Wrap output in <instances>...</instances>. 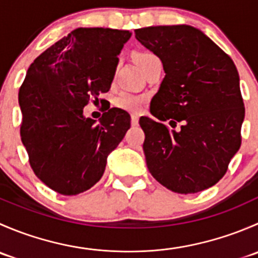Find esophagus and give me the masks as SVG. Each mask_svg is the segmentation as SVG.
<instances>
[{"label": "esophagus", "instance_id": "obj_1", "mask_svg": "<svg viewBox=\"0 0 258 258\" xmlns=\"http://www.w3.org/2000/svg\"><path fill=\"white\" fill-rule=\"evenodd\" d=\"M131 124L132 126H137L139 124V116L137 114H132L131 116Z\"/></svg>", "mask_w": 258, "mask_h": 258}]
</instances>
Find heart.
I'll return each instance as SVG.
<instances>
[{
    "instance_id": "1",
    "label": "heart",
    "mask_w": 258,
    "mask_h": 258,
    "mask_svg": "<svg viewBox=\"0 0 258 258\" xmlns=\"http://www.w3.org/2000/svg\"><path fill=\"white\" fill-rule=\"evenodd\" d=\"M155 57L151 52H139L135 54V59H136L137 64L142 69V66L148 61L150 58ZM114 105L118 108H122L128 112H139L141 110L142 105H144V98L141 96H137L131 92H121L116 98H114Z\"/></svg>"
}]
</instances>
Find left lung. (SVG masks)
Wrapping results in <instances>:
<instances>
[{"label": "left lung", "mask_w": 258, "mask_h": 258, "mask_svg": "<svg viewBox=\"0 0 258 258\" xmlns=\"http://www.w3.org/2000/svg\"><path fill=\"white\" fill-rule=\"evenodd\" d=\"M135 33L161 59L166 74L151 101V114L172 127L181 122L176 131L151 117L140 118L148 171L177 194L210 188L241 146L244 107L237 69L192 26H151Z\"/></svg>", "instance_id": "obj_1"}]
</instances>
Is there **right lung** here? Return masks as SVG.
Here are the masks:
<instances>
[{"mask_svg": "<svg viewBox=\"0 0 258 258\" xmlns=\"http://www.w3.org/2000/svg\"><path fill=\"white\" fill-rule=\"evenodd\" d=\"M130 31L76 28L28 67L18 92L21 140L38 178L53 191L75 196L105 172L107 157L131 127V117L110 108L98 122L83 107L112 83Z\"/></svg>", "mask_w": 258, "mask_h": 258, "instance_id": "right-lung-1", "label": "right lung"}]
</instances>
